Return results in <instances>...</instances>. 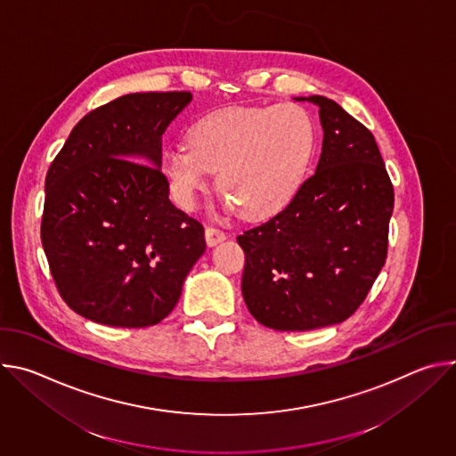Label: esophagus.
<instances>
[{"instance_id":"obj_1","label":"esophagus","mask_w":456,"mask_h":456,"mask_svg":"<svg viewBox=\"0 0 456 456\" xmlns=\"http://www.w3.org/2000/svg\"><path fill=\"white\" fill-rule=\"evenodd\" d=\"M225 240V232L215 229V227H208L206 229V241L209 247H216L218 243H222Z\"/></svg>"}]
</instances>
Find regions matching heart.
<instances>
[{
	"instance_id": "b5f03b06",
	"label": "heart",
	"mask_w": 456,
	"mask_h": 456,
	"mask_svg": "<svg viewBox=\"0 0 456 456\" xmlns=\"http://www.w3.org/2000/svg\"><path fill=\"white\" fill-rule=\"evenodd\" d=\"M187 146L162 155V173L176 204L191 211L216 171L225 206L247 220H269L292 204L315 155V124L294 102L227 106L194 120Z\"/></svg>"
}]
</instances>
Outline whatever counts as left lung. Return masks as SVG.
Segmentation results:
<instances>
[{"mask_svg": "<svg viewBox=\"0 0 456 456\" xmlns=\"http://www.w3.org/2000/svg\"><path fill=\"white\" fill-rule=\"evenodd\" d=\"M315 173L267 224L245 231L241 294L257 322L281 332L348 319L377 280L387 250L394 185L368 129L322 95Z\"/></svg>", "mask_w": 456, "mask_h": 456, "instance_id": "8db88e82", "label": "left lung"}]
</instances>
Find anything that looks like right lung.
<instances>
[{"mask_svg":"<svg viewBox=\"0 0 456 456\" xmlns=\"http://www.w3.org/2000/svg\"><path fill=\"white\" fill-rule=\"evenodd\" d=\"M189 92L122 95L85 115L45 180L41 243L61 297L117 329L160 322L206 250L169 200L162 135Z\"/></svg>","mask_w":456,"mask_h":456,"instance_id":"1","label":"right lung"}]
</instances>
